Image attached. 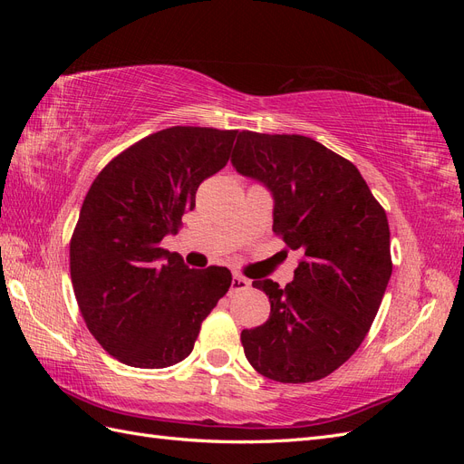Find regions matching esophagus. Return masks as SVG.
<instances>
[{"mask_svg":"<svg viewBox=\"0 0 464 464\" xmlns=\"http://www.w3.org/2000/svg\"><path fill=\"white\" fill-rule=\"evenodd\" d=\"M249 288V280L247 278H244V276H240V275H234L232 276V292H244V290H247Z\"/></svg>","mask_w":464,"mask_h":464,"instance_id":"1","label":"esophagus"}]
</instances>
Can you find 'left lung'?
Here are the masks:
<instances>
[{"instance_id":"8db88e82","label":"left lung","mask_w":464,"mask_h":464,"mask_svg":"<svg viewBox=\"0 0 464 464\" xmlns=\"http://www.w3.org/2000/svg\"><path fill=\"white\" fill-rule=\"evenodd\" d=\"M232 164L273 193V232L304 254L285 288L254 280L271 315L242 331L246 358L273 382H317L356 353L382 305L387 215L358 168L310 137L242 131Z\"/></svg>"}]
</instances>
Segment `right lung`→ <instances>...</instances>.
<instances>
[{"label":"right lung","instance_id":"add662e5","mask_svg":"<svg viewBox=\"0 0 464 464\" xmlns=\"http://www.w3.org/2000/svg\"><path fill=\"white\" fill-rule=\"evenodd\" d=\"M236 130L176 125L111 159L82 201L69 244L82 319L108 354L159 370L188 358L203 319L228 292L227 266L189 269L160 247L227 166Z\"/></svg>","mask_w":464,"mask_h":464}]
</instances>
